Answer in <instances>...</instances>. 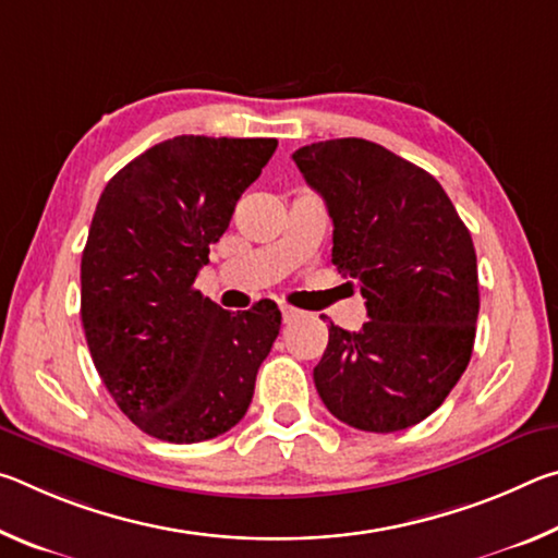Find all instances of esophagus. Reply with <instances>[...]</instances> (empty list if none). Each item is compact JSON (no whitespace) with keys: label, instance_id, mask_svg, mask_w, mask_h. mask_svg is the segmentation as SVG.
Returning a JSON list of instances; mask_svg holds the SVG:
<instances>
[{"label":"esophagus","instance_id":"34e87169","mask_svg":"<svg viewBox=\"0 0 558 558\" xmlns=\"http://www.w3.org/2000/svg\"><path fill=\"white\" fill-rule=\"evenodd\" d=\"M280 313H282V323H298V319H302V317H305V313H302V310H295V307H282L280 310Z\"/></svg>","mask_w":558,"mask_h":558}]
</instances>
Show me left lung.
<instances>
[{
    "label": "left lung",
    "mask_w": 558,
    "mask_h": 558,
    "mask_svg": "<svg viewBox=\"0 0 558 558\" xmlns=\"http://www.w3.org/2000/svg\"><path fill=\"white\" fill-rule=\"evenodd\" d=\"M298 169L332 219V263L359 280L369 319L329 323L315 386L329 413L369 433L411 428L465 372L480 313L468 226L426 169L359 137L300 147Z\"/></svg>",
    "instance_id": "8db88e82"
}]
</instances>
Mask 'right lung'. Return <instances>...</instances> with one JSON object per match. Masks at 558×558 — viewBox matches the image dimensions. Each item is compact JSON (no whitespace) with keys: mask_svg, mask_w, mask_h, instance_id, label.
Returning a JSON list of instances; mask_svg holds the SVG:
<instances>
[{"mask_svg":"<svg viewBox=\"0 0 558 558\" xmlns=\"http://www.w3.org/2000/svg\"><path fill=\"white\" fill-rule=\"evenodd\" d=\"M276 147L179 135L102 189L81 258V319L102 384L147 436L202 442L248 411L280 310L260 300L233 315L194 280Z\"/></svg>","mask_w":558,"mask_h":558,"instance_id":"1","label":"right lung"}]
</instances>
